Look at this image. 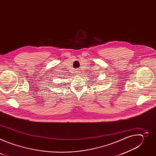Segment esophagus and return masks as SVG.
Wrapping results in <instances>:
<instances>
[{"label":"esophagus","mask_w":156,"mask_h":156,"mask_svg":"<svg viewBox=\"0 0 156 156\" xmlns=\"http://www.w3.org/2000/svg\"><path fill=\"white\" fill-rule=\"evenodd\" d=\"M76 72V74H79V73H80V71H79V70H76V72Z\"/></svg>","instance_id":"34e87169"}]
</instances>
